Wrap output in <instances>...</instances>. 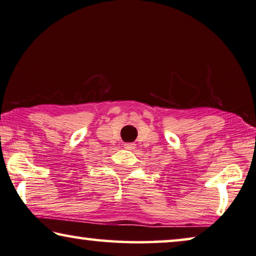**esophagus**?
Listing matches in <instances>:
<instances>
[{"instance_id": "1", "label": "esophagus", "mask_w": 256, "mask_h": 256, "mask_svg": "<svg viewBox=\"0 0 256 256\" xmlns=\"http://www.w3.org/2000/svg\"><path fill=\"white\" fill-rule=\"evenodd\" d=\"M135 146L136 144H134V143H126L124 146V149H127V150H134Z\"/></svg>"}]
</instances>
